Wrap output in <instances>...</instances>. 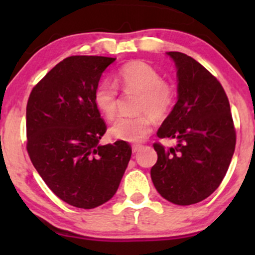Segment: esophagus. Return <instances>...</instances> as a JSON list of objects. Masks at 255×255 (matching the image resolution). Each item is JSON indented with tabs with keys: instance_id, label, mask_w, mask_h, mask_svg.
<instances>
[{
	"instance_id": "34e87169",
	"label": "esophagus",
	"mask_w": 255,
	"mask_h": 255,
	"mask_svg": "<svg viewBox=\"0 0 255 255\" xmlns=\"http://www.w3.org/2000/svg\"><path fill=\"white\" fill-rule=\"evenodd\" d=\"M141 147H142V145H140V144H134L133 146H131V150H133V152H137Z\"/></svg>"
}]
</instances>
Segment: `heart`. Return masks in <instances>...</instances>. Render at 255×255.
<instances>
[{"label":"heart","instance_id":"1","mask_svg":"<svg viewBox=\"0 0 255 255\" xmlns=\"http://www.w3.org/2000/svg\"><path fill=\"white\" fill-rule=\"evenodd\" d=\"M118 83L124 92L139 93L135 113L139 115L120 119L110 128V135L128 142H139L152 131V118L165 119L176 102V92L163 80L160 73L144 61H131L118 72ZM119 90L114 84L104 81L95 91V103L108 121L119 115Z\"/></svg>","mask_w":255,"mask_h":255}]
</instances>
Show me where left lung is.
Listing matches in <instances>:
<instances>
[{
	"instance_id": "obj_1",
	"label": "left lung",
	"mask_w": 255,
	"mask_h": 255,
	"mask_svg": "<svg viewBox=\"0 0 255 255\" xmlns=\"http://www.w3.org/2000/svg\"><path fill=\"white\" fill-rule=\"evenodd\" d=\"M168 55L177 67L178 101L157 136L176 139L178 144L165 148L154 142L158 159L151 178L163 198L184 206L218 188L235 151L236 130L229 99L217 78L186 54Z\"/></svg>"
}]
</instances>
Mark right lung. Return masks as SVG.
<instances>
[{
	"label": "right lung",
	"mask_w": 255,
	"mask_h": 255,
	"mask_svg": "<svg viewBox=\"0 0 255 255\" xmlns=\"http://www.w3.org/2000/svg\"><path fill=\"white\" fill-rule=\"evenodd\" d=\"M115 60L64 58L32 89L26 107V148L32 164L61 200L79 209L110 200L131 156L124 140L98 144L107 125L95 91Z\"/></svg>",
	"instance_id": "obj_1"
}]
</instances>
